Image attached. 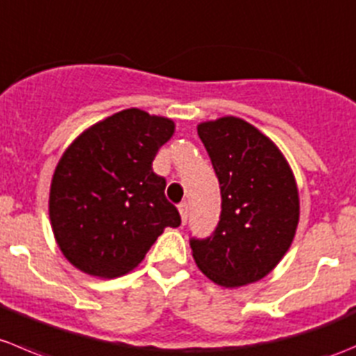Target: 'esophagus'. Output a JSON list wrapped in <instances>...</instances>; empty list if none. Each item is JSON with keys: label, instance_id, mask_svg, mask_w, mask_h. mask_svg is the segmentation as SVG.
<instances>
[{"label": "esophagus", "instance_id": "esophagus-1", "mask_svg": "<svg viewBox=\"0 0 356 356\" xmlns=\"http://www.w3.org/2000/svg\"><path fill=\"white\" fill-rule=\"evenodd\" d=\"M178 209H179V214H181V221L183 223H186V220H188V204L181 202L178 206Z\"/></svg>", "mask_w": 356, "mask_h": 356}]
</instances>
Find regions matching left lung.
<instances>
[{
    "mask_svg": "<svg viewBox=\"0 0 356 356\" xmlns=\"http://www.w3.org/2000/svg\"><path fill=\"white\" fill-rule=\"evenodd\" d=\"M221 188L220 223L192 238L200 272L221 287L268 275L289 251L299 221L293 170L279 147L244 119L227 115L197 126Z\"/></svg>",
    "mask_w": 356,
    "mask_h": 356,
    "instance_id": "1",
    "label": "left lung"
}]
</instances>
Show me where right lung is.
<instances>
[{"label": "right lung", "mask_w": 356, "mask_h": 356, "mask_svg": "<svg viewBox=\"0 0 356 356\" xmlns=\"http://www.w3.org/2000/svg\"><path fill=\"white\" fill-rule=\"evenodd\" d=\"M175 122L126 108L81 133L60 157L50 186V221L67 261L102 279L135 268L166 227L181 218L154 173Z\"/></svg>", "instance_id": "obj_1"}]
</instances>
